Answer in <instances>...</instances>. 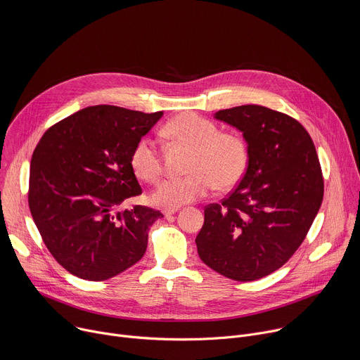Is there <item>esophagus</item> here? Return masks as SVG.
<instances>
[{
	"instance_id": "1",
	"label": "esophagus",
	"mask_w": 360,
	"mask_h": 360,
	"mask_svg": "<svg viewBox=\"0 0 360 360\" xmlns=\"http://www.w3.org/2000/svg\"><path fill=\"white\" fill-rule=\"evenodd\" d=\"M178 211H179V208H165V210H164V215H165V217H171V215L176 214Z\"/></svg>"
}]
</instances>
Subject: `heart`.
I'll return each instance as SVG.
<instances>
[{
	"instance_id": "1",
	"label": "heart",
	"mask_w": 360,
	"mask_h": 360,
	"mask_svg": "<svg viewBox=\"0 0 360 360\" xmlns=\"http://www.w3.org/2000/svg\"><path fill=\"white\" fill-rule=\"evenodd\" d=\"M162 134L169 141L193 149V153L188 175L169 176L153 191L152 199L161 207H179L196 200L215 186L228 191L243 179L249 165V145L242 134L221 131L218 124L195 112L169 120ZM129 164L134 174L149 184L157 182L164 172L162 152L148 136L135 142Z\"/></svg>"
}]
</instances>
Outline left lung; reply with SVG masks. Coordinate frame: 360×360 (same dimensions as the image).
<instances>
[{
    "label": "left lung",
    "instance_id": "8db88e82",
    "mask_svg": "<svg viewBox=\"0 0 360 360\" xmlns=\"http://www.w3.org/2000/svg\"><path fill=\"white\" fill-rule=\"evenodd\" d=\"M243 132L249 165L219 203L205 207L195 242L203 264L239 282L261 279L304 240L323 199V175L314 141L295 118L262 105L215 114Z\"/></svg>",
    "mask_w": 360,
    "mask_h": 360
}]
</instances>
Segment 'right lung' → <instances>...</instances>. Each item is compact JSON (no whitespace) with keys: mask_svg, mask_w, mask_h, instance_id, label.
I'll return each instance as SVG.
<instances>
[{"mask_svg":"<svg viewBox=\"0 0 360 360\" xmlns=\"http://www.w3.org/2000/svg\"><path fill=\"white\" fill-rule=\"evenodd\" d=\"M162 111L145 114L114 105L84 108L49 127L30 168L28 205L42 242L70 274L105 281L136 264L161 211L142 205L131 150Z\"/></svg>","mask_w":360,"mask_h":360,"instance_id":"right-lung-1","label":"right lung"}]
</instances>
